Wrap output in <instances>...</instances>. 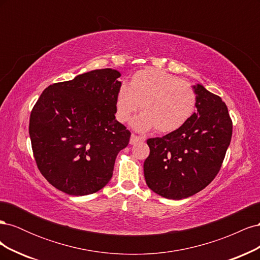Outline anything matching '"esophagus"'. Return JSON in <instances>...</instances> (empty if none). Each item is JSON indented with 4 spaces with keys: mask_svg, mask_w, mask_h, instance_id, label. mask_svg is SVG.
<instances>
[{
    "mask_svg": "<svg viewBox=\"0 0 260 260\" xmlns=\"http://www.w3.org/2000/svg\"><path fill=\"white\" fill-rule=\"evenodd\" d=\"M143 141H144V138L139 137V136L135 135V133H132L131 138H130V144H136L138 142H143Z\"/></svg>",
    "mask_w": 260,
    "mask_h": 260,
    "instance_id": "obj_1",
    "label": "esophagus"
}]
</instances>
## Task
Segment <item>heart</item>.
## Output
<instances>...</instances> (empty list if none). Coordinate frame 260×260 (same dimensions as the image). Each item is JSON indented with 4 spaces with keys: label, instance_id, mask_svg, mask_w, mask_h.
Returning <instances> with one entry per match:
<instances>
[{
    "label": "heart",
    "instance_id": "b5f03b06",
    "mask_svg": "<svg viewBox=\"0 0 260 260\" xmlns=\"http://www.w3.org/2000/svg\"><path fill=\"white\" fill-rule=\"evenodd\" d=\"M198 96L193 85L164 70L147 67L132 76L129 85H121L116 98L117 119L125 122L140 105L141 115L135 121L138 130L153 127L157 132H174L190 120Z\"/></svg>",
    "mask_w": 260,
    "mask_h": 260
}]
</instances>
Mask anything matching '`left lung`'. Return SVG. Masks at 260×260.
Instances as JSON below:
<instances>
[{
    "instance_id": "1",
    "label": "left lung",
    "mask_w": 260,
    "mask_h": 260,
    "mask_svg": "<svg viewBox=\"0 0 260 260\" xmlns=\"http://www.w3.org/2000/svg\"><path fill=\"white\" fill-rule=\"evenodd\" d=\"M193 88L198 113L180 129L146 141V184L170 200L186 199L205 188L218 175L231 142L232 120L224 102L202 84Z\"/></svg>"
}]
</instances>
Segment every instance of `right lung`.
Segmentation results:
<instances>
[{
  "instance_id": "obj_1",
  "label": "right lung",
  "mask_w": 260,
  "mask_h": 260,
  "mask_svg": "<svg viewBox=\"0 0 260 260\" xmlns=\"http://www.w3.org/2000/svg\"><path fill=\"white\" fill-rule=\"evenodd\" d=\"M120 73L96 69L49 85L30 114L37 166L54 187L82 196L104 187L131 133L116 120Z\"/></svg>"
}]
</instances>
